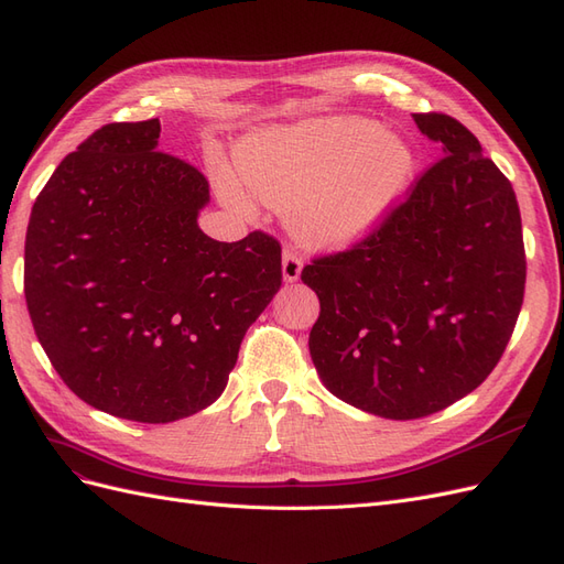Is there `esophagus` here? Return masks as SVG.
Instances as JSON below:
<instances>
[{"instance_id":"obj_1","label":"esophagus","mask_w":564,"mask_h":564,"mask_svg":"<svg viewBox=\"0 0 564 564\" xmlns=\"http://www.w3.org/2000/svg\"><path fill=\"white\" fill-rule=\"evenodd\" d=\"M301 270H303V261L294 251H284L282 253V278L284 282H296L301 278Z\"/></svg>"}]
</instances>
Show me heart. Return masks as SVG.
<instances>
[{"label":"heart","mask_w":564,"mask_h":564,"mask_svg":"<svg viewBox=\"0 0 564 564\" xmlns=\"http://www.w3.org/2000/svg\"><path fill=\"white\" fill-rule=\"evenodd\" d=\"M414 172L412 145L362 117L263 131L235 150V176L248 193L286 212L299 240L322 249H346L379 230ZM239 186L224 176L220 195L251 214L253 202Z\"/></svg>","instance_id":"obj_1"}]
</instances>
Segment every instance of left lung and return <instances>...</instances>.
I'll list each match as a JSON object with an SVG mask.
<instances>
[{"label": "left lung", "instance_id": "left-lung-1", "mask_svg": "<svg viewBox=\"0 0 564 564\" xmlns=\"http://www.w3.org/2000/svg\"><path fill=\"white\" fill-rule=\"evenodd\" d=\"M442 160L379 230L301 272L319 299L311 357L332 395L409 421L466 398L497 367L524 296L513 185L449 115H412Z\"/></svg>", "mask_w": 564, "mask_h": 564}]
</instances>
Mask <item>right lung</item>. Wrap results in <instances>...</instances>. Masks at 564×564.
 <instances>
[{
  "label": "right lung",
  "instance_id": "obj_1",
  "mask_svg": "<svg viewBox=\"0 0 564 564\" xmlns=\"http://www.w3.org/2000/svg\"><path fill=\"white\" fill-rule=\"evenodd\" d=\"M160 131H94L51 174L25 235L28 313L51 365L79 400L139 423L216 402L282 284L270 235L199 230L209 183L158 150Z\"/></svg>",
  "mask_w": 564,
  "mask_h": 564
}]
</instances>
